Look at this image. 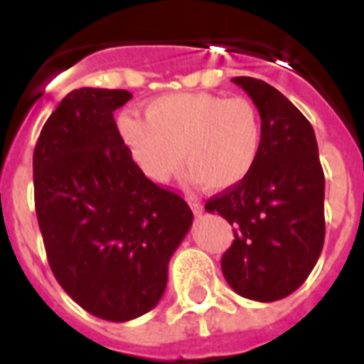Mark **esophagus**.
<instances>
[{"instance_id":"obj_1","label":"esophagus","mask_w":364,"mask_h":364,"mask_svg":"<svg viewBox=\"0 0 364 364\" xmlns=\"http://www.w3.org/2000/svg\"><path fill=\"white\" fill-rule=\"evenodd\" d=\"M191 208H193V211H195V215L204 213V205H202V202L195 200V198H191Z\"/></svg>"}]
</instances>
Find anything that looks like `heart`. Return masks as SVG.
<instances>
[{
    "mask_svg": "<svg viewBox=\"0 0 364 364\" xmlns=\"http://www.w3.org/2000/svg\"><path fill=\"white\" fill-rule=\"evenodd\" d=\"M118 129L153 182L169 180L184 162L204 188H233L253 171L262 149V122L252 102L205 92L162 96L147 105L146 120L122 114Z\"/></svg>",
    "mask_w": 364,
    "mask_h": 364,
    "instance_id": "1",
    "label": "heart"
}]
</instances>
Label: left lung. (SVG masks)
<instances>
[{
    "mask_svg": "<svg viewBox=\"0 0 364 364\" xmlns=\"http://www.w3.org/2000/svg\"><path fill=\"white\" fill-rule=\"evenodd\" d=\"M262 122V149L246 180L205 211L233 226L222 273L239 295L272 302L306 281L324 244V173L314 127L275 87L237 76Z\"/></svg>",
    "mask_w": 364,
    "mask_h": 364,
    "instance_id": "1",
    "label": "left lung"
}]
</instances>
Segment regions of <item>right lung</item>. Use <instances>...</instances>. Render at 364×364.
Instances as JSON below:
<instances>
[{
	"instance_id": "obj_1",
	"label": "right lung",
	"mask_w": 364,
	"mask_h": 364,
	"mask_svg": "<svg viewBox=\"0 0 364 364\" xmlns=\"http://www.w3.org/2000/svg\"><path fill=\"white\" fill-rule=\"evenodd\" d=\"M124 89H74L45 122L32 156L34 202L54 277L100 319L153 310L167 266L193 224L176 193L134 164L112 112Z\"/></svg>"
}]
</instances>
